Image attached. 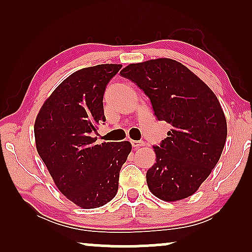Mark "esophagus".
Wrapping results in <instances>:
<instances>
[{"label": "esophagus", "instance_id": "obj_1", "mask_svg": "<svg viewBox=\"0 0 252 252\" xmlns=\"http://www.w3.org/2000/svg\"><path fill=\"white\" fill-rule=\"evenodd\" d=\"M130 143H132V146L135 148H140V147H142V146H144V142L143 141H135V140H132L130 141Z\"/></svg>", "mask_w": 252, "mask_h": 252}]
</instances>
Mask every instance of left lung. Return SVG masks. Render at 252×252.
I'll use <instances>...</instances> for the list:
<instances>
[{"label": "left lung", "instance_id": "left-lung-1", "mask_svg": "<svg viewBox=\"0 0 252 252\" xmlns=\"http://www.w3.org/2000/svg\"><path fill=\"white\" fill-rule=\"evenodd\" d=\"M120 74L150 98L158 120L172 129L147 172L151 194L165 202L187 198L198 190L225 147L227 122L221 105L204 81L184 64L157 58L129 64Z\"/></svg>", "mask_w": 252, "mask_h": 252}]
</instances>
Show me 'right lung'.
I'll use <instances>...</instances> for the list:
<instances>
[{"mask_svg": "<svg viewBox=\"0 0 252 252\" xmlns=\"http://www.w3.org/2000/svg\"><path fill=\"white\" fill-rule=\"evenodd\" d=\"M120 64L75 71L57 86L34 123L35 146L62 194L82 209H95L118 191L119 172L132 150L128 141L96 144L105 122L103 95Z\"/></svg>", "mask_w": 252, "mask_h": 252, "instance_id": "obj_1", "label": "right lung"}]
</instances>
